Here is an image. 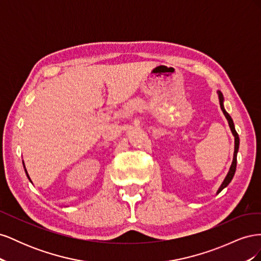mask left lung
Listing matches in <instances>:
<instances>
[{
    "mask_svg": "<svg viewBox=\"0 0 261 261\" xmlns=\"http://www.w3.org/2000/svg\"><path fill=\"white\" fill-rule=\"evenodd\" d=\"M217 92H218V96H219V102H220L221 110H222V112H223L224 116L226 117V120H227V122H228V126H230L231 132H232L233 136H234V155H233V161H232V164H231L230 171H228L227 175L225 176V178H224V180H223V183L221 184L220 188L218 189V194H219L221 191H222V189H224L228 184L231 183V180H232V178H233V176H234V174H235V171H236V162H238V159H236V158H238L239 147H240V137H239V134L236 133V130H235V126H234L232 117L230 116V114H228V113L225 111V109H224V105H223L224 98H223L222 92H221L220 90H218Z\"/></svg>",
    "mask_w": 261,
    "mask_h": 261,
    "instance_id": "obj_1",
    "label": "left lung"
}]
</instances>
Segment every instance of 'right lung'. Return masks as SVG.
Segmentation results:
<instances>
[{
    "label": "right lung",
    "instance_id": "right-lung-1",
    "mask_svg": "<svg viewBox=\"0 0 261 261\" xmlns=\"http://www.w3.org/2000/svg\"><path fill=\"white\" fill-rule=\"evenodd\" d=\"M23 168H25V164H23ZM25 172H26V174H27V176H28V178L30 179V177H29V175H28V173H27V170L25 169Z\"/></svg>",
    "mask_w": 261,
    "mask_h": 261
}]
</instances>
